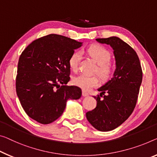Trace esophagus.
Here are the masks:
<instances>
[{
  "instance_id": "esophagus-1",
  "label": "esophagus",
  "mask_w": 157,
  "mask_h": 157,
  "mask_svg": "<svg viewBox=\"0 0 157 157\" xmlns=\"http://www.w3.org/2000/svg\"><path fill=\"white\" fill-rule=\"evenodd\" d=\"M82 95H83V97H88L89 95V94L86 92L85 90H83V92H82Z\"/></svg>"
}]
</instances>
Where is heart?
Segmentation results:
<instances>
[{
  "label": "heart",
  "instance_id": "b5f03b06",
  "mask_svg": "<svg viewBox=\"0 0 157 157\" xmlns=\"http://www.w3.org/2000/svg\"><path fill=\"white\" fill-rule=\"evenodd\" d=\"M86 53L98 64L96 71L103 79L107 78L112 73V67L109 63L112 54L109 50L102 45H95L89 47L86 50ZM81 57V53L77 51L72 53L69 59V66L71 70L76 71L78 69V64ZM74 85L79 87L84 90H89L99 83L97 76H88L85 74H79L72 79Z\"/></svg>",
  "mask_w": 157,
  "mask_h": 157
}]
</instances>
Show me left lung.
Segmentation results:
<instances>
[{
    "instance_id": "left-lung-1",
    "label": "left lung",
    "mask_w": 157,
    "mask_h": 157,
    "mask_svg": "<svg viewBox=\"0 0 157 157\" xmlns=\"http://www.w3.org/2000/svg\"><path fill=\"white\" fill-rule=\"evenodd\" d=\"M96 40L112 48L116 69L112 78L98 89L100 93L94 97L97 100L96 107L86 115L95 128L109 131L121 125L133 112L143 71L136 52L121 38L112 36Z\"/></svg>"
}]
</instances>
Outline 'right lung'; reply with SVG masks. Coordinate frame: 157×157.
Returning <instances> with one entry per match:
<instances>
[{
	"label": "right lung",
	"mask_w": 157,
	"mask_h": 157,
	"mask_svg": "<svg viewBox=\"0 0 157 157\" xmlns=\"http://www.w3.org/2000/svg\"><path fill=\"white\" fill-rule=\"evenodd\" d=\"M83 43L57 34L36 39L21 52L18 62L16 91L29 117L42 124L58 119L68 100L81 97V88L68 86L69 59Z\"/></svg>",
	"instance_id": "add662e5"
}]
</instances>
